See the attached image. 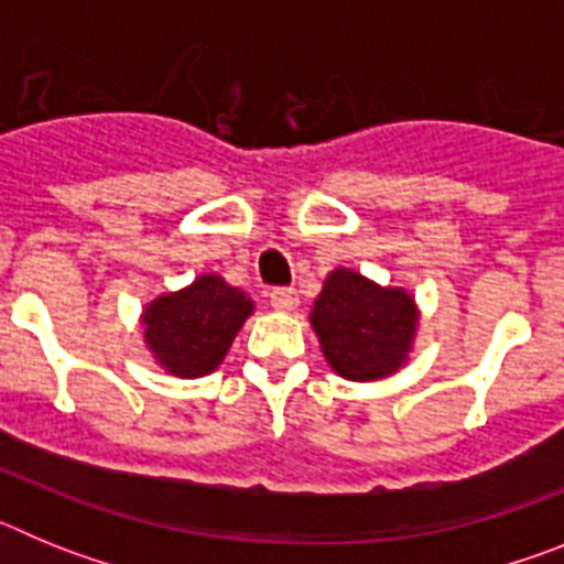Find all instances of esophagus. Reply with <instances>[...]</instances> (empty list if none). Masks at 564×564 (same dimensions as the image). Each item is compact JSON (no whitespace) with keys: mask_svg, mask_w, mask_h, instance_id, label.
I'll list each match as a JSON object with an SVG mask.
<instances>
[{"mask_svg":"<svg viewBox=\"0 0 564 564\" xmlns=\"http://www.w3.org/2000/svg\"><path fill=\"white\" fill-rule=\"evenodd\" d=\"M271 305L276 307V311H293V307L299 305V293L296 288H273L271 291Z\"/></svg>","mask_w":564,"mask_h":564,"instance_id":"obj_1","label":"esophagus"}]
</instances>
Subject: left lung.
<instances>
[{"label":"left lung","mask_w":564,"mask_h":564,"mask_svg":"<svg viewBox=\"0 0 564 564\" xmlns=\"http://www.w3.org/2000/svg\"><path fill=\"white\" fill-rule=\"evenodd\" d=\"M313 330L338 376L372 381L395 372L410 352L417 313L412 296L378 288L356 271H333L311 313Z\"/></svg>","instance_id":"1"}]
</instances>
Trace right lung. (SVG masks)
Listing matches in <instances>:
<instances>
[{
	"label": "right lung",
	"instance_id": "1",
	"mask_svg": "<svg viewBox=\"0 0 564 564\" xmlns=\"http://www.w3.org/2000/svg\"><path fill=\"white\" fill-rule=\"evenodd\" d=\"M251 299L220 276H200L181 293L154 299L143 313L147 344L172 376L197 378L226 358Z\"/></svg>",
	"mask_w": 564,
	"mask_h": 564
}]
</instances>
